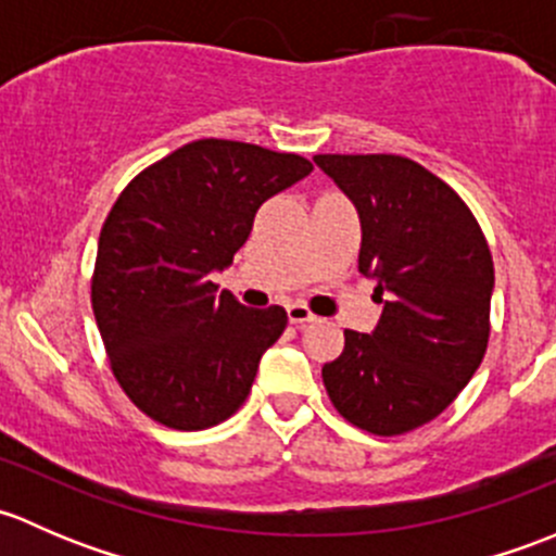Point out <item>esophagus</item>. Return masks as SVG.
<instances>
[{
	"label": "esophagus",
	"mask_w": 556,
	"mask_h": 556,
	"mask_svg": "<svg viewBox=\"0 0 556 556\" xmlns=\"http://www.w3.org/2000/svg\"><path fill=\"white\" fill-rule=\"evenodd\" d=\"M288 319L301 328V325L314 323V319H317V314L309 312V306H304V304H290L288 306Z\"/></svg>",
	"instance_id": "esophagus-1"
}]
</instances>
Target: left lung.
Instances as JSON below:
<instances>
[{
    "label": "left lung",
    "instance_id": "1",
    "mask_svg": "<svg viewBox=\"0 0 556 556\" xmlns=\"http://www.w3.org/2000/svg\"><path fill=\"white\" fill-rule=\"evenodd\" d=\"M357 206L361 271L384 304L374 333L344 330L323 366L336 412L374 435H403L452 406L490 344L495 266L473 212L403 155H314Z\"/></svg>",
    "mask_w": 556,
    "mask_h": 556
}]
</instances>
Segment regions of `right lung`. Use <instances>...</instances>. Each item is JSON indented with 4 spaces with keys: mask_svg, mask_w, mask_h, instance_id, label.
Here are the masks:
<instances>
[{
    "mask_svg": "<svg viewBox=\"0 0 556 556\" xmlns=\"http://www.w3.org/2000/svg\"><path fill=\"white\" fill-rule=\"evenodd\" d=\"M312 172L304 155L195 139L139 172L99 233L91 306L134 406L174 430L220 425L250 395L282 306L247 309L212 282L263 201Z\"/></svg>",
    "mask_w": 556,
    "mask_h": 556,
    "instance_id": "obj_1",
    "label": "right lung"
}]
</instances>
